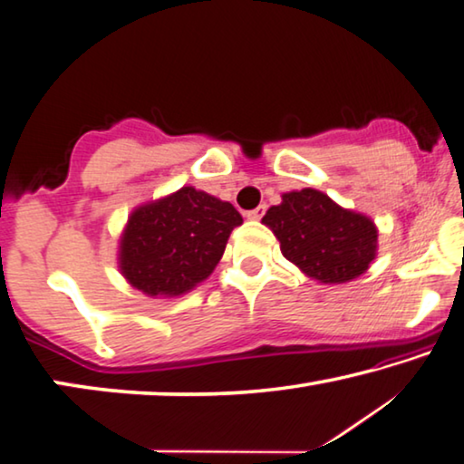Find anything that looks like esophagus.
Instances as JSON below:
<instances>
[{
  "instance_id": "obj_1",
  "label": "esophagus",
  "mask_w": 464,
  "mask_h": 464,
  "mask_svg": "<svg viewBox=\"0 0 464 464\" xmlns=\"http://www.w3.org/2000/svg\"><path fill=\"white\" fill-rule=\"evenodd\" d=\"M265 212H266V206H265V204H260L258 208H254V210H250V212H246V217L250 218V220H260L262 217H265Z\"/></svg>"
}]
</instances>
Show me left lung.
<instances>
[{
  "label": "left lung",
  "mask_w": 464,
  "mask_h": 464,
  "mask_svg": "<svg viewBox=\"0 0 464 464\" xmlns=\"http://www.w3.org/2000/svg\"><path fill=\"white\" fill-rule=\"evenodd\" d=\"M281 254L323 285H340L369 271L377 258V225L313 188L287 191L262 218Z\"/></svg>",
  "instance_id": "obj_1"
}]
</instances>
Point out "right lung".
<instances>
[{
    "mask_svg": "<svg viewBox=\"0 0 464 464\" xmlns=\"http://www.w3.org/2000/svg\"><path fill=\"white\" fill-rule=\"evenodd\" d=\"M241 223L233 204L185 185L129 214L119 271L150 298H179L208 279Z\"/></svg>",
    "mask_w": 464,
    "mask_h": 464,
    "instance_id": "obj_1",
    "label": "right lung"
}]
</instances>
